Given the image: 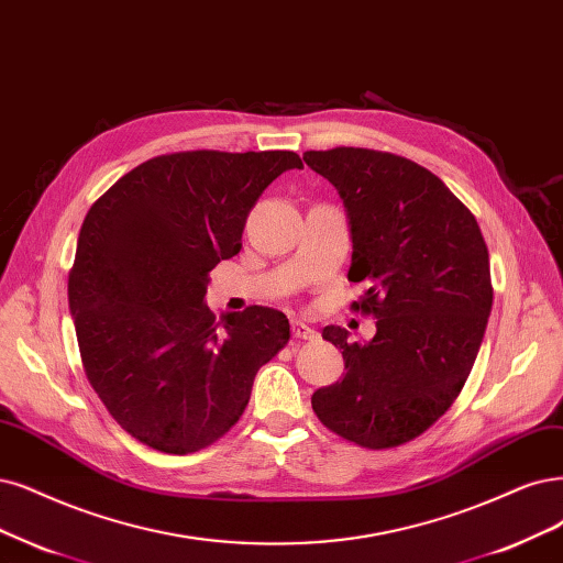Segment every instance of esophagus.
Instances as JSON below:
<instances>
[{"instance_id":"34e87169","label":"esophagus","mask_w":563,"mask_h":563,"mask_svg":"<svg viewBox=\"0 0 563 563\" xmlns=\"http://www.w3.org/2000/svg\"><path fill=\"white\" fill-rule=\"evenodd\" d=\"M292 334H295V339H299V341H313L318 334H316V329H310L308 324H303L301 320H292Z\"/></svg>"}]
</instances>
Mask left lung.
<instances>
[{"mask_svg": "<svg viewBox=\"0 0 563 563\" xmlns=\"http://www.w3.org/2000/svg\"><path fill=\"white\" fill-rule=\"evenodd\" d=\"M303 162L343 199L347 280L368 285L352 308L376 318L368 343L322 329L343 350L345 373L310 404L350 443L404 445L454 404L473 368L494 301L487 243L448 185L406 157L341 145L308 151Z\"/></svg>", "mask_w": 563, "mask_h": 563, "instance_id": "obj_1", "label": "left lung"}]
</instances>
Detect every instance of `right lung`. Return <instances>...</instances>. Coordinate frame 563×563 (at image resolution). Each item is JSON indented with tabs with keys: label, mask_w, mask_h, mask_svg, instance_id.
Here are the masks:
<instances>
[{
	"label": "right lung",
	"mask_w": 563,
	"mask_h": 563,
	"mask_svg": "<svg viewBox=\"0 0 563 563\" xmlns=\"http://www.w3.org/2000/svg\"><path fill=\"white\" fill-rule=\"evenodd\" d=\"M292 151H187L139 164L82 220L69 310L86 376L111 418L166 454L203 450L243 415L260 366L289 341L280 310L216 322L208 274L241 250L247 213Z\"/></svg>",
	"instance_id": "add662e5"
}]
</instances>
